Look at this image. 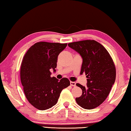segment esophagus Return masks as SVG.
<instances>
[{"label": "esophagus", "mask_w": 131, "mask_h": 131, "mask_svg": "<svg viewBox=\"0 0 131 131\" xmlns=\"http://www.w3.org/2000/svg\"><path fill=\"white\" fill-rule=\"evenodd\" d=\"M70 85L71 86H75V83L74 81H70Z\"/></svg>", "instance_id": "esophagus-1"}]
</instances>
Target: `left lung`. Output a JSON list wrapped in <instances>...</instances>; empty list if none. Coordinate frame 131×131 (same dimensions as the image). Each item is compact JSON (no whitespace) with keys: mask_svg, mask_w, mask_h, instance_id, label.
<instances>
[{"mask_svg":"<svg viewBox=\"0 0 131 131\" xmlns=\"http://www.w3.org/2000/svg\"><path fill=\"white\" fill-rule=\"evenodd\" d=\"M83 58L80 74L85 73L87 86L76 85L82 94L75 98L77 103L86 109L101 105L109 95L116 79V68L111 55L101 43L95 40H83L68 43Z\"/></svg>","mask_w":131,"mask_h":131,"instance_id":"1","label":"left lung"}]
</instances>
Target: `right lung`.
<instances>
[{"label":"right lung","instance_id":"obj_1","mask_svg":"<svg viewBox=\"0 0 131 131\" xmlns=\"http://www.w3.org/2000/svg\"><path fill=\"white\" fill-rule=\"evenodd\" d=\"M67 43L38 42L28 49L20 66V76L28 101L37 109H48L57 103L60 93L70 80L51 77L56 71L58 56Z\"/></svg>","mask_w":131,"mask_h":131}]
</instances>
